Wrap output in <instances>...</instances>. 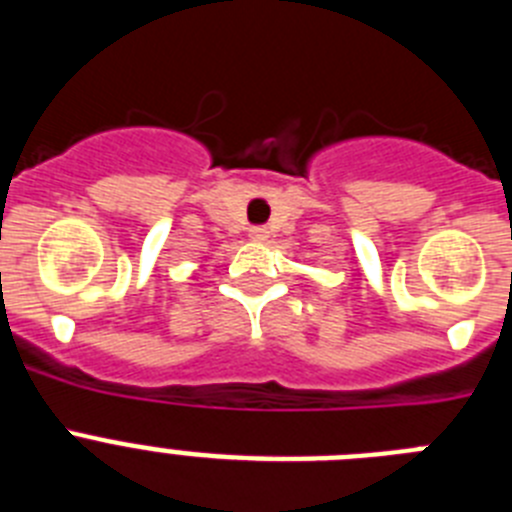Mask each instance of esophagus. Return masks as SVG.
<instances>
[{"instance_id": "34e87169", "label": "esophagus", "mask_w": 512, "mask_h": 512, "mask_svg": "<svg viewBox=\"0 0 512 512\" xmlns=\"http://www.w3.org/2000/svg\"><path fill=\"white\" fill-rule=\"evenodd\" d=\"M248 235H251L253 241H266V238H269V230H266L264 225H256V228L248 230Z\"/></svg>"}]
</instances>
